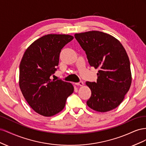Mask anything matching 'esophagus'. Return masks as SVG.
Returning <instances> with one entry per match:
<instances>
[{
    "instance_id": "esophagus-1",
    "label": "esophagus",
    "mask_w": 146,
    "mask_h": 146,
    "mask_svg": "<svg viewBox=\"0 0 146 146\" xmlns=\"http://www.w3.org/2000/svg\"><path fill=\"white\" fill-rule=\"evenodd\" d=\"M76 85H78V86H83L84 85V83L82 81H80V82H79L78 83H76Z\"/></svg>"
}]
</instances>
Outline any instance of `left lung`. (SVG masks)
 <instances>
[{
    "mask_svg": "<svg viewBox=\"0 0 146 146\" xmlns=\"http://www.w3.org/2000/svg\"><path fill=\"white\" fill-rule=\"evenodd\" d=\"M91 66L99 69L97 82H86L91 96L86 104L99 112L117 107L129 91L131 74L129 56L116 38L99 31L76 33Z\"/></svg>",
    "mask_w": 146,
    "mask_h": 146,
    "instance_id": "obj_1",
    "label": "left lung"
}]
</instances>
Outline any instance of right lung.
<instances>
[{
	"instance_id": "obj_1",
	"label": "right lung",
	"mask_w": 146,
	"mask_h": 146,
	"mask_svg": "<svg viewBox=\"0 0 146 146\" xmlns=\"http://www.w3.org/2000/svg\"><path fill=\"white\" fill-rule=\"evenodd\" d=\"M69 35L48 34L35 41L24 52L19 66V87L35 112L50 117L58 113L72 94L71 83L51 79L57 70L63 47L72 41Z\"/></svg>"
}]
</instances>
